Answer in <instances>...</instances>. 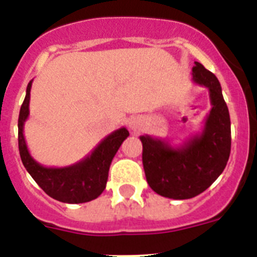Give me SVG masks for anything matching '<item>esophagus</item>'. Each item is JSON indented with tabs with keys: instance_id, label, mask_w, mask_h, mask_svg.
Wrapping results in <instances>:
<instances>
[{
	"instance_id": "34e87169",
	"label": "esophagus",
	"mask_w": 257,
	"mask_h": 257,
	"mask_svg": "<svg viewBox=\"0 0 257 257\" xmlns=\"http://www.w3.org/2000/svg\"><path fill=\"white\" fill-rule=\"evenodd\" d=\"M130 128L136 133V131H139L140 128H142V123H140L138 119H133V121L130 122Z\"/></svg>"
}]
</instances>
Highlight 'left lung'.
I'll list each match as a JSON object with an SVG mask.
<instances>
[{"label": "left lung", "mask_w": 257, "mask_h": 257, "mask_svg": "<svg viewBox=\"0 0 257 257\" xmlns=\"http://www.w3.org/2000/svg\"><path fill=\"white\" fill-rule=\"evenodd\" d=\"M194 64L193 81L208 88L212 105L202 133L180 147L149 135L140 136L149 187L172 199H189L205 192L224 171L230 154V117L219 79L201 63Z\"/></svg>", "instance_id": "left-lung-1"}]
</instances>
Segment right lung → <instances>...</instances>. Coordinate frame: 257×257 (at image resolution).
<instances>
[{"instance_id":"1","label":"right lung","mask_w":257,"mask_h":257,"mask_svg":"<svg viewBox=\"0 0 257 257\" xmlns=\"http://www.w3.org/2000/svg\"><path fill=\"white\" fill-rule=\"evenodd\" d=\"M32 81L27 86L26 99L18 119V142L20 158L33 180L46 194L64 203H85L100 196L105 189L113 157L123 140L130 135L126 127L109 134L82 161L67 167H45L33 160L24 139V123L29 115Z\"/></svg>"}]
</instances>
